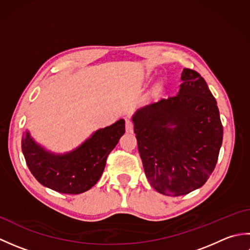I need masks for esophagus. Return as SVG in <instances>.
Wrapping results in <instances>:
<instances>
[{"label":"esophagus","instance_id":"esophagus-1","mask_svg":"<svg viewBox=\"0 0 250 250\" xmlns=\"http://www.w3.org/2000/svg\"><path fill=\"white\" fill-rule=\"evenodd\" d=\"M125 131L126 133H132L133 132V125L130 120H125Z\"/></svg>","mask_w":250,"mask_h":250}]
</instances>
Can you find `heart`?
Wrapping results in <instances>:
<instances>
[{
  "label": "heart",
  "instance_id": "1",
  "mask_svg": "<svg viewBox=\"0 0 250 250\" xmlns=\"http://www.w3.org/2000/svg\"><path fill=\"white\" fill-rule=\"evenodd\" d=\"M150 74H147V77L149 76ZM163 82H158L156 84H155V87L152 88V90H151V94H153V95H157V94H159V93H161L162 92V90H163Z\"/></svg>",
  "mask_w": 250,
  "mask_h": 250
}]
</instances>
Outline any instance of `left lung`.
Returning a JSON list of instances; mask_svg holds the SVG:
<instances>
[{
    "label": "left lung",
    "instance_id": "obj_1",
    "mask_svg": "<svg viewBox=\"0 0 250 250\" xmlns=\"http://www.w3.org/2000/svg\"><path fill=\"white\" fill-rule=\"evenodd\" d=\"M180 81L175 97L132 116L147 179L158 192L174 196L206 183L224 136L218 106L204 78L184 68Z\"/></svg>",
    "mask_w": 250,
    "mask_h": 250
}]
</instances>
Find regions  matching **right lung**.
I'll return each mask as SVG.
<instances>
[{
  "mask_svg": "<svg viewBox=\"0 0 250 250\" xmlns=\"http://www.w3.org/2000/svg\"><path fill=\"white\" fill-rule=\"evenodd\" d=\"M125 120L94 131L81 145L65 153H55L36 143L25 130L21 148L31 173L37 182L60 193L78 194L98 183L106 159L125 134Z\"/></svg>",
  "mask_w": 250,
  "mask_h": 250,
  "instance_id": "add662e5",
  "label": "right lung"
}]
</instances>
